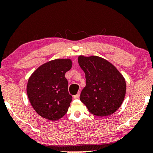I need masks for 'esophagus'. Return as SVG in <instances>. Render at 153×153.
<instances>
[{"label":"esophagus","instance_id":"34e87169","mask_svg":"<svg viewBox=\"0 0 153 153\" xmlns=\"http://www.w3.org/2000/svg\"><path fill=\"white\" fill-rule=\"evenodd\" d=\"M79 95H80V92H78V93L74 96V99H79Z\"/></svg>","mask_w":153,"mask_h":153}]
</instances>
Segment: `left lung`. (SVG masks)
<instances>
[{
  "mask_svg": "<svg viewBox=\"0 0 153 153\" xmlns=\"http://www.w3.org/2000/svg\"><path fill=\"white\" fill-rule=\"evenodd\" d=\"M78 62L86 79L81 101L95 116H106L116 112L126 93L123 75L111 62L99 56H80Z\"/></svg>",
  "mask_w": 153,
  "mask_h": 153,
  "instance_id": "left-lung-1",
  "label": "left lung"
}]
</instances>
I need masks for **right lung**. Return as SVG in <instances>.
Returning a JSON list of instances; mask_svg holds the SVG:
<instances>
[{
  "mask_svg": "<svg viewBox=\"0 0 153 153\" xmlns=\"http://www.w3.org/2000/svg\"><path fill=\"white\" fill-rule=\"evenodd\" d=\"M70 59L46 62L33 73L27 84V95L39 116L55 121L68 112L72 97L68 92L65 74L72 68Z\"/></svg>",
  "mask_w": 153,
  "mask_h": 153,
  "instance_id": "add662e5",
  "label": "right lung"
}]
</instances>
